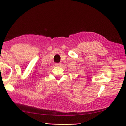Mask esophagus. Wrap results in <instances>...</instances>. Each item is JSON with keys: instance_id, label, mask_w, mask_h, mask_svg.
Masks as SVG:
<instances>
[{"instance_id": "1", "label": "esophagus", "mask_w": 126, "mask_h": 126, "mask_svg": "<svg viewBox=\"0 0 126 126\" xmlns=\"http://www.w3.org/2000/svg\"><path fill=\"white\" fill-rule=\"evenodd\" d=\"M61 65V63H56L55 64V65L56 66H60Z\"/></svg>"}]
</instances>
